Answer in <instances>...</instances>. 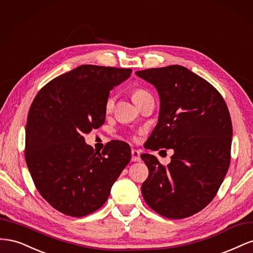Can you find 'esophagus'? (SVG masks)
Here are the masks:
<instances>
[{
	"label": "esophagus",
	"mask_w": 253,
	"mask_h": 253,
	"mask_svg": "<svg viewBox=\"0 0 253 253\" xmlns=\"http://www.w3.org/2000/svg\"><path fill=\"white\" fill-rule=\"evenodd\" d=\"M140 160V152L138 150H132V162H139Z\"/></svg>",
	"instance_id": "34e87169"
}]
</instances>
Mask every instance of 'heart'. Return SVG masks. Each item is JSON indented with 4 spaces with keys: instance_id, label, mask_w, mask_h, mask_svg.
Listing matches in <instances>:
<instances>
[{
    "instance_id": "b5f03b06",
    "label": "heart",
    "mask_w": 253,
    "mask_h": 253,
    "mask_svg": "<svg viewBox=\"0 0 253 253\" xmlns=\"http://www.w3.org/2000/svg\"><path fill=\"white\" fill-rule=\"evenodd\" d=\"M152 97L147 90L143 88H136L133 91V100L137 105H139L141 102H143L145 99H148ZM115 104V97L113 95H110L108 98H106L105 101V110L106 111H111L114 108Z\"/></svg>"
}]
</instances>
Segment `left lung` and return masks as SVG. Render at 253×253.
Here are the masks:
<instances>
[{
	"label": "left lung",
	"mask_w": 253,
	"mask_h": 253,
	"mask_svg": "<svg viewBox=\"0 0 253 253\" xmlns=\"http://www.w3.org/2000/svg\"><path fill=\"white\" fill-rule=\"evenodd\" d=\"M136 75L153 84L160 98L147 149L174 151L167 167L154 155H140L149 169L142 196L162 216L189 217L213 200L230 165L232 124L227 104L208 81L181 65Z\"/></svg>",
	"instance_id": "1"
}]
</instances>
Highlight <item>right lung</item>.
Listing matches in <instances>:
<instances>
[{"mask_svg": "<svg viewBox=\"0 0 253 253\" xmlns=\"http://www.w3.org/2000/svg\"><path fill=\"white\" fill-rule=\"evenodd\" d=\"M131 68L80 65L49 81L27 116L25 160L37 190L56 210L82 217L101 208L131 160V148L113 140L97 152L84 134L105 120L110 90Z\"/></svg>", "mask_w": 253, "mask_h": 253, "instance_id": "right-lung-1", "label": "right lung"}]
</instances>
